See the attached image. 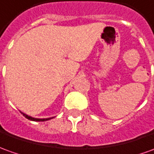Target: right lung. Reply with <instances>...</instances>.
<instances>
[{"mask_svg":"<svg viewBox=\"0 0 154 154\" xmlns=\"http://www.w3.org/2000/svg\"><path fill=\"white\" fill-rule=\"evenodd\" d=\"M21 113L26 117V119L30 120V121H33V122H45V121H48V120H50L52 119V118H54V117H50V118H43V119H39V118H34V117H32L30 116H27L26 114H24L22 111H21Z\"/></svg>","mask_w":154,"mask_h":154,"instance_id":"add662e5","label":"right lung"}]
</instances>
